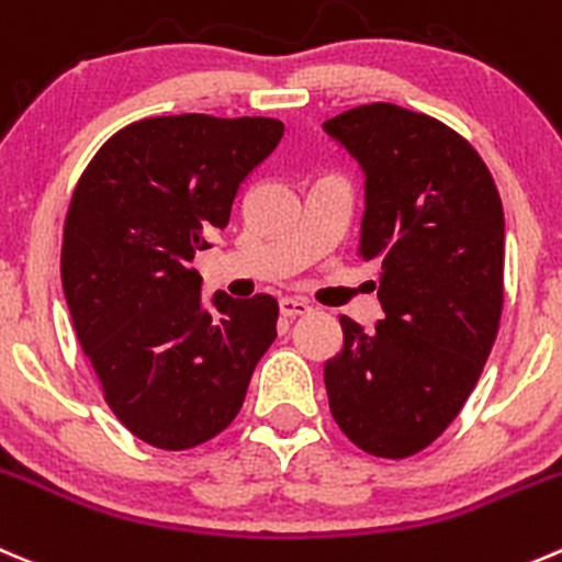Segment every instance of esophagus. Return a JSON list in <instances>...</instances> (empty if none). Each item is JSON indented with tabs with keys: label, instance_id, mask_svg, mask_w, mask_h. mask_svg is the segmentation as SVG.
<instances>
[{
	"label": "esophagus",
	"instance_id": "1",
	"mask_svg": "<svg viewBox=\"0 0 562 562\" xmlns=\"http://www.w3.org/2000/svg\"><path fill=\"white\" fill-rule=\"evenodd\" d=\"M280 313L285 315V318H299V315L313 313V304L304 302V299H299V296H282L280 299Z\"/></svg>",
	"mask_w": 562,
	"mask_h": 562
}]
</instances>
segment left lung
<instances>
[{
    "label": "left lung",
    "instance_id": "1",
    "mask_svg": "<svg viewBox=\"0 0 562 562\" xmlns=\"http://www.w3.org/2000/svg\"><path fill=\"white\" fill-rule=\"evenodd\" d=\"M324 131L359 165V258L379 263L384 318L340 315L324 364L331 417L357 448L406 459L459 417L503 313L505 214L464 136L395 103H364Z\"/></svg>",
    "mask_w": 562,
    "mask_h": 562
}]
</instances>
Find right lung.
<instances>
[{
  "label": "right lung",
  "mask_w": 562,
  "mask_h": 562,
  "mask_svg": "<svg viewBox=\"0 0 562 562\" xmlns=\"http://www.w3.org/2000/svg\"><path fill=\"white\" fill-rule=\"evenodd\" d=\"M282 131L271 117L139 120L76 183L65 302L109 408L154 448L187 450L225 431L274 342V299H203L192 258L225 231L238 189Z\"/></svg>",
  "instance_id": "obj_1"
}]
</instances>
